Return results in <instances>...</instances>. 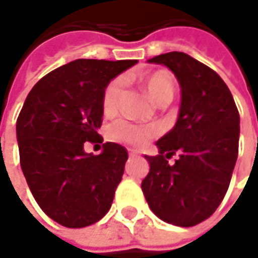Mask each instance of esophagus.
Wrapping results in <instances>:
<instances>
[{
	"mask_svg": "<svg viewBox=\"0 0 258 258\" xmlns=\"http://www.w3.org/2000/svg\"><path fill=\"white\" fill-rule=\"evenodd\" d=\"M138 154H140V152H138L137 149H128V155L131 158H133V156H137Z\"/></svg>",
	"mask_w": 258,
	"mask_h": 258,
	"instance_id": "obj_1",
	"label": "esophagus"
}]
</instances>
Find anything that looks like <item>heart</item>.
Wrapping results in <instances>:
<instances>
[{
    "label": "heart",
    "mask_w": 258,
    "mask_h": 258,
    "mask_svg": "<svg viewBox=\"0 0 258 258\" xmlns=\"http://www.w3.org/2000/svg\"><path fill=\"white\" fill-rule=\"evenodd\" d=\"M144 88L148 95L158 104H167L174 96V84L167 71H154L142 79ZM125 81L123 77L111 79L106 85L102 95V110L104 116H116L120 110ZM159 133L156 125L152 124H135L127 120H118L107 128V138L111 142L127 145V147L141 148L155 138Z\"/></svg>",
    "instance_id": "obj_1"
}]
</instances>
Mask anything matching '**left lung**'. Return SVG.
<instances>
[{
	"instance_id": "8db88e82",
	"label": "left lung",
	"mask_w": 258,
	"mask_h": 258,
	"mask_svg": "<svg viewBox=\"0 0 258 258\" xmlns=\"http://www.w3.org/2000/svg\"><path fill=\"white\" fill-rule=\"evenodd\" d=\"M149 62L170 68L181 86V106L172 131L145 156L149 173L141 188L162 221L190 228L217 211L228 191L239 152L240 117L229 88L214 70L188 54H160ZM179 154L174 165L167 159Z\"/></svg>"
}]
</instances>
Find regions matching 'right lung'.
I'll return each mask as SVG.
<instances>
[{
    "mask_svg": "<svg viewBox=\"0 0 258 258\" xmlns=\"http://www.w3.org/2000/svg\"><path fill=\"white\" fill-rule=\"evenodd\" d=\"M137 60H79L36 84L18 120L21 167L43 212L66 228H85L110 210L128 154L114 142L100 155L84 144H102V95L110 79Z\"/></svg>",
    "mask_w": 258,
    "mask_h": 258,
    "instance_id": "1",
    "label": "right lung"
}]
</instances>
